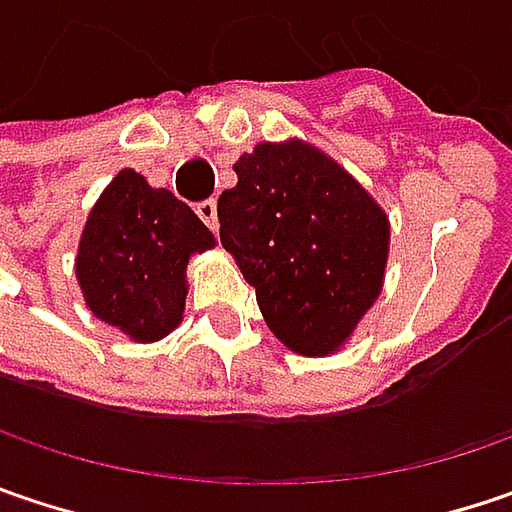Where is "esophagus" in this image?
<instances>
[{"label": "esophagus", "mask_w": 512, "mask_h": 512, "mask_svg": "<svg viewBox=\"0 0 512 512\" xmlns=\"http://www.w3.org/2000/svg\"><path fill=\"white\" fill-rule=\"evenodd\" d=\"M194 211H196V217H199L205 226L211 228V231H217V202H214V199H202V202H196Z\"/></svg>", "instance_id": "obj_1"}]
</instances>
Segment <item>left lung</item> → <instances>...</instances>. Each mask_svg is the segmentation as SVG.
Here are the masks:
<instances>
[{
	"label": "left lung",
	"instance_id": "8db88e82",
	"mask_svg": "<svg viewBox=\"0 0 512 512\" xmlns=\"http://www.w3.org/2000/svg\"><path fill=\"white\" fill-rule=\"evenodd\" d=\"M220 194V240L255 286L269 330L289 350L327 356L374 304L388 260V220L321 150L257 144Z\"/></svg>",
	"mask_w": 512,
	"mask_h": 512
}]
</instances>
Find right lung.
Returning a JSON list of instances; mask_svg holds the SVG:
<instances>
[{"label": "right lung", "instance_id": "add662e5", "mask_svg": "<svg viewBox=\"0 0 512 512\" xmlns=\"http://www.w3.org/2000/svg\"><path fill=\"white\" fill-rule=\"evenodd\" d=\"M211 246L214 234L182 199L121 170L86 220L77 281L101 321L156 342L182 321L188 257Z\"/></svg>", "mask_w": 512, "mask_h": 512}]
</instances>
